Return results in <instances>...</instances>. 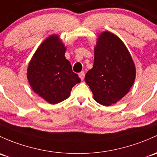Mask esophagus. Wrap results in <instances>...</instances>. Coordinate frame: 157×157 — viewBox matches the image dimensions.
Listing matches in <instances>:
<instances>
[{"mask_svg": "<svg viewBox=\"0 0 157 157\" xmlns=\"http://www.w3.org/2000/svg\"><path fill=\"white\" fill-rule=\"evenodd\" d=\"M79 77H80V78L81 79V80H83L84 77H85V72L81 71L80 73H79Z\"/></svg>", "mask_w": 157, "mask_h": 157, "instance_id": "1", "label": "esophagus"}]
</instances>
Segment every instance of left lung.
Instances as JSON below:
<instances>
[{"label":"left lung","mask_w":157,"mask_h":157,"mask_svg":"<svg viewBox=\"0 0 157 157\" xmlns=\"http://www.w3.org/2000/svg\"><path fill=\"white\" fill-rule=\"evenodd\" d=\"M135 66L128 49L117 35L105 31L98 37L92 69L85 76L94 99L105 106L125 96L135 79Z\"/></svg>","instance_id":"left-lung-1"}]
</instances>
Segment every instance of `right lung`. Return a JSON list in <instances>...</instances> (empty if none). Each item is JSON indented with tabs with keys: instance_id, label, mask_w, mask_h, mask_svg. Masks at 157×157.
Returning <instances> with one entry per match:
<instances>
[{
	"instance_id": "obj_1",
	"label": "right lung",
	"mask_w": 157,
	"mask_h": 157,
	"mask_svg": "<svg viewBox=\"0 0 157 157\" xmlns=\"http://www.w3.org/2000/svg\"><path fill=\"white\" fill-rule=\"evenodd\" d=\"M66 47L53 34L37 48L29 62L27 77L34 92L49 104L67 99L80 79L65 56Z\"/></svg>"
}]
</instances>
